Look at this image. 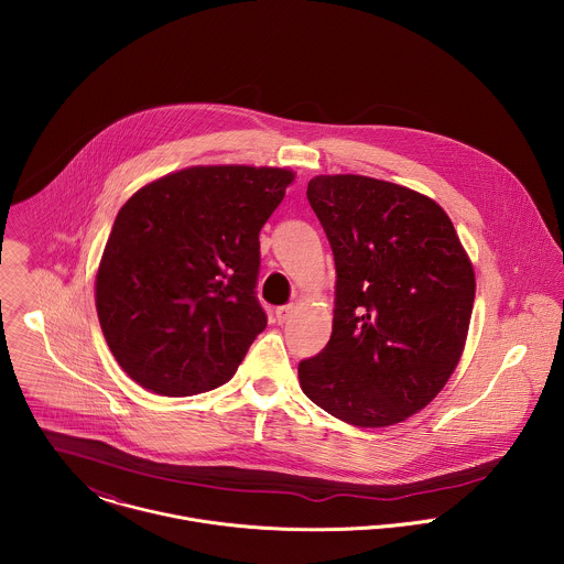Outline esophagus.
Masks as SVG:
<instances>
[{"label": "esophagus", "instance_id": "1", "mask_svg": "<svg viewBox=\"0 0 564 564\" xmlns=\"http://www.w3.org/2000/svg\"><path fill=\"white\" fill-rule=\"evenodd\" d=\"M293 311H295V306H293V304H286V306H278V308H275V322H289V317L293 315Z\"/></svg>", "mask_w": 564, "mask_h": 564}]
</instances>
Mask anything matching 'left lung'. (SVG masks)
I'll return each mask as SVG.
<instances>
[{"mask_svg": "<svg viewBox=\"0 0 564 564\" xmlns=\"http://www.w3.org/2000/svg\"><path fill=\"white\" fill-rule=\"evenodd\" d=\"M308 202L336 267L332 336L300 362L311 402L358 427L400 423L454 373L476 275L430 197L365 175H317Z\"/></svg>", "mask_w": 564, "mask_h": 564, "instance_id": "8db88e82", "label": "left lung"}]
</instances>
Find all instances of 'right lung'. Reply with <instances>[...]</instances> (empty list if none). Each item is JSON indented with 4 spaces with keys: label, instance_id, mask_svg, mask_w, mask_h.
<instances>
[{
    "label": "right lung",
    "instance_id": "1",
    "mask_svg": "<svg viewBox=\"0 0 564 564\" xmlns=\"http://www.w3.org/2000/svg\"><path fill=\"white\" fill-rule=\"evenodd\" d=\"M295 173L191 166L137 191L106 242L95 306L121 369L159 395L226 384L267 327L258 235Z\"/></svg>",
    "mask_w": 564,
    "mask_h": 564
}]
</instances>
